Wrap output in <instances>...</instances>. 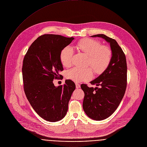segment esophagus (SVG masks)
Segmentation results:
<instances>
[{"label":"esophagus","mask_w":147,"mask_h":147,"mask_svg":"<svg viewBox=\"0 0 147 147\" xmlns=\"http://www.w3.org/2000/svg\"><path fill=\"white\" fill-rule=\"evenodd\" d=\"M76 88H80V85L78 84H76Z\"/></svg>","instance_id":"esophagus-1"}]
</instances>
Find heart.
<instances>
[{
  "instance_id": "obj_1",
  "label": "heart",
  "mask_w": 147,
  "mask_h": 147,
  "mask_svg": "<svg viewBox=\"0 0 147 147\" xmlns=\"http://www.w3.org/2000/svg\"><path fill=\"white\" fill-rule=\"evenodd\" d=\"M78 51L87 55V65L93 69L96 74L102 73L109 66L112 58V51L111 48L101 45L100 41L92 38H84L79 40L74 46ZM73 55V49L69 46L63 48L60 53V61L65 67L71 64ZM93 76L92 69L90 67L80 69L74 67L66 73V78L75 82H80L89 80Z\"/></svg>"
}]
</instances>
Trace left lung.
Returning a JSON list of instances; mask_svg holds the SVG:
<instances>
[{
    "mask_svg": "<svg viewBox=\"0 0 147 147\" xmlns=\"http://www.w3.org/2000/svg\"><path fill=\"white\" fill-rule=\"evenodd\" d=\"M101 37L110 43L112 58L108 68L96 79L90 82L95 88L82 84L84 92L83 109L88 117L95 120H102L111 116L120 105L127 85V65L122 49L114 39L104 34Z\"/></svg>",
    "mask_w": 147,
    "mask_h": 147,
    "instance_id": "8db88e82",
    "label": "left lung"
}]
</instances>
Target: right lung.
Returning a JSON list of instances; mask_svg holds the SVG:
<instances>
[{"label":"right lung","mask_w":147,"mask_h":147,"mask_svg":"<svg viewBox=\"0 0 147 147\" xmlns=\"http://www.w3.org/2000/svg\"><path fill=\"white\" fill-rule=\"evenodd\" d=\"M74 39L44 34L31 45L23 59L22 76L26 96L36 113L48 121H58L65 116L76 89L70 80L58 87L53 82L62 77L59 72L63 70L61 51Z\"/></svg>","instance_id":"right-lung-1"}]
</instances>
